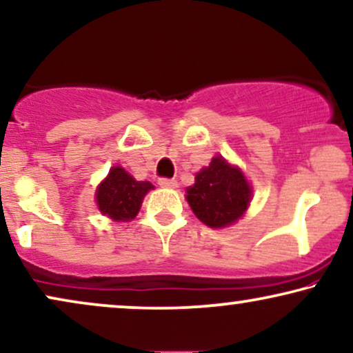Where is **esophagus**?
<instances>
[{"label":"esophagus","instance_id":"34e87169","mask_svg":"<svg viewBox=\"0 0 353 353\" xmlns=\"http://www.w3.org/2000/svg\"><path fill=\"white\" fill-rule=\"evenodd\" d=\"M158 184L161 187H166V189H174V187H177V181L176 179H168V177H161V179L158 181Z\"/></svg>","mask_w":353,"mask_h":353}]
</instances>
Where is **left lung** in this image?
I'll use <instances>...</instances> for the list:
<instances>
[{"instance_id":"obj_1","label":"left lung","mask_w":353,"mask_h":353,"mask_svg":"<svg viewBox=\"0 0 353 353\" xmlns=\"http://www.w3.org/2000/svg\"><path fill=\"white\" fill-rule=\"evenodd\" d=\"M251 187L239 169L225 159L213 158L208 168L195 176V184L187 189V202L195 216L210 228H223L246 212Z\"/></svg>"}]
</instances>
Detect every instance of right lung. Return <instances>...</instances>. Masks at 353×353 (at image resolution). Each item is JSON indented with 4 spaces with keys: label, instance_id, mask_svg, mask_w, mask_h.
<instances>
[{
    "label": "right lung",
    "instance_id": "obj_1",
    "mask_svg": "<svg viewBox=\"0 0 353 353\" xmlns=\"http://www.w3.org/2000/svg\"><path fill=\"white\" fill-rule=\"evenodd\" d=\"M151 189V182L135 181L123 168L115 166L97 189V207L115 221H128L137 216L141 200Z\"/></svg>",
    "mask_w": 353,
    "mask_h": 353
}]
</instances>
